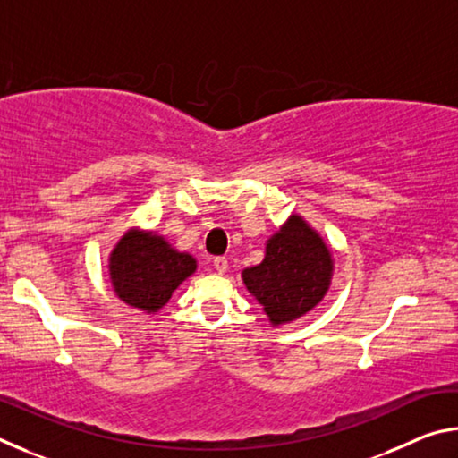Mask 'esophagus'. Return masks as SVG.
Segmentation results:
<instances>
[{"label": "esophagus", "instance_id": "esophagus-1", "mask_svg": "<svg viewBox=\"0 0 458 458\" xmlns=\"http://www.w3.org/2000/svg\"><path fill=\"white\" fill-rule=\"evenodd\" d=\"M214 268L218 270L220 275H224V273H226V270H228V260L224 259V257H216V259H214Z\"/></svg>", "mask_w": 458, "mask_h": 458}]
</instances>
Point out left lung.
Segmentation results:
<instances>
[{"label":"left lung","instance_id":"8db88e82","mask_svg":"<svg viewBox=\"0 0 458 458\" xmlns=\"http://www.w3.org/2000/svg\"><path fill=\"white\" fill-rule=\"evenodd\" d=\"M335 270L331 246L301 214H291L267 240L260 265L242 270L270 327L293 323L321 303Z\"/></svg>","mask_w":458,"mask_h":458}]
</instances>
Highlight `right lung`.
<instances>
[{
    "label": "right lung",
    "instance_id": "right-lung-1",
    "mask_svg": "<svg viewBox=\"0 0 458 458\" xmlns=\"http://www.w3.org/2000/svg\"><path fill=\"white\" fill-rule=\"evenodd\" d=\"M198 268L190 252L177 250L165 236L131 226L108 254V281L117 297L147 315L172 299L177 286Z\"/></svg>",
    "mask_w": 458,
    "mask_h": 458
}]
</instances>
